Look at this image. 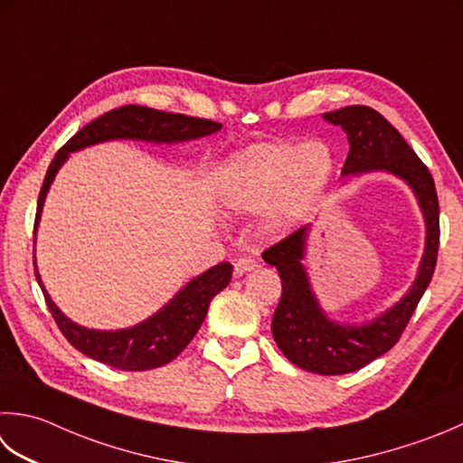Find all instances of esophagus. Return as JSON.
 <instances>
[{"instance_id": "34e87169", "label": "esophagus", "mask_w": 463, "mask_h": 463, "mask_svg": "<svg viewBox=\"0 0 463 463\" xmlns=\"http://www.w3.org/2000/svg\"><path fill=\"white\" fill-rule=\"evenodd\" d=\"M259 265L255 259H249V257H241L234 260V277H242L250 273V270H255Z\"/></svg>"}]
</instances>
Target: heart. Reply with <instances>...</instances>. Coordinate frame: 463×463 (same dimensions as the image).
Listing matches in <instances>:
<instances>
[{"mask_svg":"<svg viewBox=\"0 0 463 463\" xmlns=\"http://www.w3.org/2000/svg\"><path fill=\"white\" fill-rule=\"evenodd\" d=\"M333 175V150L321 140L252 144L224 162L216 196L234 213L265 208L262 231L283 234L309 216Z\"/></svg>","mask_w":463,"mask_h":463,"instance_id":"heart-1","label":"heart"}]
</instances>
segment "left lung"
Here are the masks:
<instances>
[{
	"instance_id": "obj_1",
	"label": "left lung",
	"mask_w": 463,
	"mask_h": 463,
	"mask_svg": "<svg viewBox=\"0 0 463 463\" xmlns=\"http://www.w3.org/2000/svg\"><path fill=\"white\" fill-rule=\"evenodd\" d=\"M325 120L347 134L349 154L341 176L387 172L411 188L425 221V247L418 275L400 301L365 323H339L325 313L313 293L303 267L311 224L262 252L277 267L283 295L270 323L275 343L283 355L305 371L319 375H343L365 367L400 341L405 325L433 277L439 247V204L428 166L418 158L403 136L369 106H347L323 114Z\"/></svg>"
}]
</instances>
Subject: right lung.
I'll return each mask as SVG.
<instances>
[{"label":"right lung","instance_id":"1","mask_svg":"<svg viewBox=\"0 0 463 463\" xmlns=\"http://www.w3.org/2000/svg\"><path fill=\"white\" fill-rule=\"evenodd\" d=\"M221 128L222 124L204 120V118L160 112L146 106H122L96 118L94 122L86 124L78 134L71 136L58 150L56 158L52 160L48 175H45L40 190L33 237L38 232L45 196H48V190L53 178H56L58 170L70 158V152H78L81 148L110 140L178 144L203 138V136H211ZM231 262H221V265L204 270L203 275L190 279L162 309L150 315L148 319L134 325V327L98 331L81 327V325L68 319L60 311V307L52 301L50 293L45 291L42 277L38 273V265H35V279H38V285L42 287L48 309L53 319H56L63 337L80 353H84V355L122 371H148L166 365L172 359H176L188 343L193 341L196 331L201 329L208 305L231 283Z\"/></svg>","mask_w":463,"mask_h":463}]
</instances>
